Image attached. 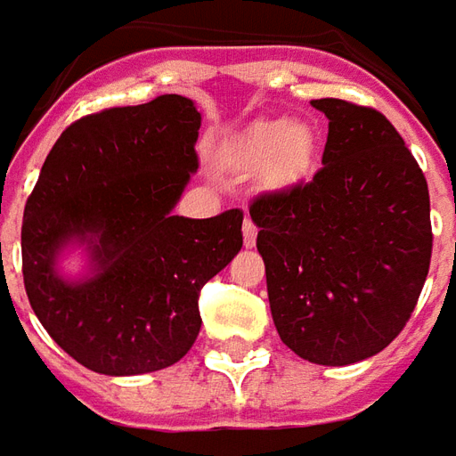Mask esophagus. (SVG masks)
<instances>
[{
  "mask_svg": "<svg viewBox=\"0 0 456 456\" xmlns=\"http://www.w3.org/2000/svg\"><path fill=\"white\" fill-rule=\"evenodd\" d=\"M241 234H244V247H254L256 244L258 227L251 222V219H244V227H241Z\"/></svg>",
  "mask_w": 456,
  "mask_h": 456,
  "instance_id": "obj_1",
  "label": "esophagus"
}]
</instances>
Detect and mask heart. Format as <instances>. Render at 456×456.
I'll return each mask as SVG.
<instances>
[{"label": "heart", "mask_w": 456, "mask_h": 456, "mask_svg": "<svg viewBox=\"0 0 456 456\" xmlns=\"http://www.w3.org/2000/svg\"><path fill=\"white\" fill-rule=\"evenodd\" d=\"M315 153V131L307 124L264 119L241 134L234 163L244 170H264V178L273 188H288L313 170Z\"/></svg>", "instance_id": "b5f03b06"}]
</instances>
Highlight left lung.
I'll return each mask as SVG.
<instances>
[{
  "label": "left lung",
  "mask_w": 456,
  "mask_h": 456,
  "mask_svg": "<svg viewBox=\"0 0 456 456\" xmlns=\"http://www.w3.org/2000/svg\"><path fill=\"white\" fill-rule=\"evenodd\" d=\"M330 119L310 183L258 195L248 215L286 346L322 366L369 359L401 335L430 271V192L381 112L313 100Z\"/></svg>",
  "instance_id": "obj_1"
}]
</instances>
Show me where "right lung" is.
I'll list each match as a JSON object with an SVG mask.
<instances>
[{"instance_id": "1", "label": "right lung", "mask_w": 456, "mask_h": 456, "mask_svg": "<svg viewBox=\"0 0 456 456\" xmlns=\"http://www.w3.org/2000/svg\"><path fill=\"white\" fill-rule=\"evenodd\" d=\"M200 112L160 94L73 121L45 156L21 224L28 303L90 371L136 376L180 362L200 332L198 297L241 248V209L173 215L198 170ZM87 243L94 273L65 281L57 256Z\"/></svg>"}]
</instances>
